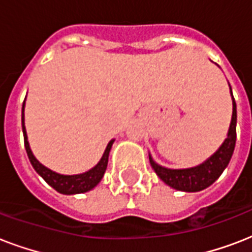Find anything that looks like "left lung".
Listing matches in <instances>:
<instances>
[{"label": "left lung", "mask_w": 252, "mask_h": 252, "mask_svg": "<svg viewBox=\"0 0 252 252\" xmlns=\"http://www.w3.org/2000/svg\"><path fill=\"white\" fill-rule=\"evenodd\" d=\"M231 98H233V116H231L230 128L227 132L226 140L220 146V149L204 163L191 168L171 170L157 165L152 157H149L150 165L154 168L156 174L170 187L184 192L201 191L215 183L229 165L237 140V106H235L233 93H231Z\"/></svg>", "instance_id": "left-lung-1"}]
</instances>
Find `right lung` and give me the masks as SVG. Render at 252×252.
<instances>
[{
    "label": "right lung",
    "mask_w": 252,
    "mask_h": 252,
    "mask_svg": "<svg viewBox=\"0 0 252 252\" xmlns=\"http://www.w3.org/2000/svg\"><path fill=\"white\" fill-rule=\"evenodd\" d=\"M23 110H25V102H23V107H22V129H23V138H25V148L29 156V159L31 162L32 167L35 168V171L47 182V183L56 189L60 193L64 195H73V193H82V192H87L93 189L96 184L100 182V179L104 175L107 168V163H108V154H110L111 146L114 144V140H111L107 145L104 153H103L102 159L99 161V163L95 167H93L89 171L84 172V174H78V175H61L57 172L49 170L45 166H43L40 162L37 161L36 158L33 157L32 152L30 149L29 141H27V134H26L25 128V115H23Z\"/></svg>",
    "instance_id": "right-lung-1"
}]
</instances>
